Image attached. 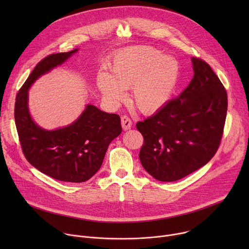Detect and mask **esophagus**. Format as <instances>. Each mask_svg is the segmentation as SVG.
<instances>
[{
  "label": "esophagus",
  "mask_w": 249,
  "mask_h": 249,
  "mask_svg": "<svg viewBox=\"0 0 249 249\" xmlns=\"http://www.w3.org/2000/svg\"><path fill=\"white\" fill-rule=\"evenodd\" d=\"M121 124H122V128H123L124 130H129V129H131V127H132V121H131V119H130L128 116H126V115H123V116L121 117Z\"/></svg>",
  "instance_id": "34e87169"
}]
</instances>
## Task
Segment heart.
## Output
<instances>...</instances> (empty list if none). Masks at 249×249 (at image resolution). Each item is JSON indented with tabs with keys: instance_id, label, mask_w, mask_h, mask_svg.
<instances>
[{
	"instance_id": "obj_1",
	"label": "heart",
	"mask_w": 249,
	"mask_h": 249,
	"mask_svg": "<svg viewBox=\"0 0 249 249\" xmlns=\"http://www.w3.org/2000/svg\"><path fill=\"white\" fill-rule=\"evenodd\" d=\"M178 64L151 46L125 49L116 55L109 74H100L97 87L103 97L117 104L131 88V101L143 113H154L170 98L178 79Z\"/></svg>"
}]
</instances>
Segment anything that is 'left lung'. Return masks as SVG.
Segmentation results:
<instances>
[{
	"mask_svg": "<svg viewBox=\"0 0 249 249\" xmlns=\"http://www.w3.org/2000/svg\"><path fill=\"white\" fill-rule=\"evenodd\" d=\"M188 87L154 115L136 125L144 137L143 167L154 178L171 182L204 166L217 153L223 137L228 95L210 65L192 59Z\"/></svg>",
	"mask_w": 249,
	"mask_h": 249,
	"instance_id": "left-lung-1",
	"label": "left lung"
}]
</instances>
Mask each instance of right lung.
I'll use <instances>...</instances> for the list:
<instances>
[{"label":"right lung","mask_w":249,"mask_h":249,"mask_svg":"<svg viewBox=\"0 0 249 249\" xmlns=\"http://www.w3.org/2000/svg\"><path fill=\"white\" fill-rule=\"evenodd\" d=\"M77 51L51 54L35 66L17 94L15 121L22 153L31 165L57 180L81 183L97 172L111 141L122 132L119 115L89 104L74 123L48 131L33 122L27 106L30 86Z\"/></svg>","instance_id":"right-lung-1"}]
</instances>
